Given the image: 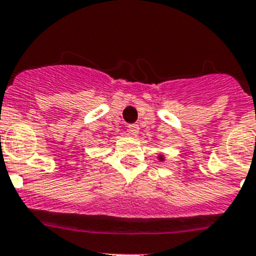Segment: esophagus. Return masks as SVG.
<instances>
[{
	"label": "esophagus",
	"instance_id": "obj_1",
	"mask_svg": "<svg viewBox=\"0 0 256 256\" xmlns=\"http://www.w3.org/2000/svg\"><path fill=\"white\" fill-rule=\"evenodd\" d=\"M128 132H130V135H132V136H136V135L139 134V125H136V124H131V125H128Z\"/></svg>",
	"mask_w": 256,
	"mask_h": 256
}]
</instances>
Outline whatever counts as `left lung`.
Instances as JSON below:
<instances>
[{"label":"left lung","mask_w":256,"mask_h":256,"mask_svg":"<svg viewBox=\"0 0 256 256\" xmlns=\"http://www.w3.org/2000/svg\"><path fill=\"white\" fill-rule=\"evenodd\" d=\"M160 160H161V161H162V160H164V157H162V156H160Z\"/></svg>","instance_id":"obj_1"}]
</instances>
